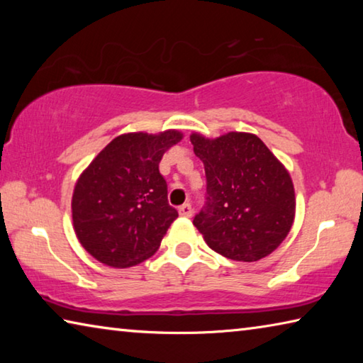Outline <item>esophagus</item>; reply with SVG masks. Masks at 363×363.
Masks as SVG:
<instances>
[{
  "mask_svg": "<svg viewBox=\"0 0 363 363\" xmlns=\"http://www.w3.org/2000/svg\"><path fill=\"white\" fill-rule=\"evenodd\" d=\"M192 205H189V203H186V205H182L181 208H179V216L181 218H190L192 216Z\"/></svg>",
  "mask_w": 363,
  "mask_h": 363,
  "instance_id": "1",
  "label": "esophagus"
}]
</instances>
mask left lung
Returning <instances> with one entry per match:
<instances>
[{"instance_id":"left-lung-1","label":"left lung","mask_w":363,"mask_h":363,"mask_svg":"<svg viewBox=\"0 0 363 363\" xmlns=\"http://www.w3.org/2000/svg\"><path fill=\"white\" fill-rule=\"evenodd\" d=\"M205 164L208 203L194 219L208 247L233 261L269 256L290 232L296 196L291 176L267 145L251 133L230 131L210 139L190 134Z\"/></svg>"}]
</instances>
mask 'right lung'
I'll return each mask as SVG.
<instances>
[{"instance_id":"1","label":"right lung","mask_w":363,"mask_h":363,"mask_svg":"<svg viewBox=\"0 0 363 363\" xmlns=\"http://www.w3.org/2000/svg\"><path fill=\"white\" fill-rule=\"evenodd\" d=\"M182 138L177 130L121 134L79 174L72 195L73 230L97 261L126 269L155 255L177 218L158 163Z\"/></svg>"}]
</instances>
